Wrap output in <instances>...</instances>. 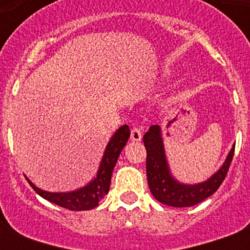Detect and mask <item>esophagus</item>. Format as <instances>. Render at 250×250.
<instances>
[{
  "label": "esophagus",
  "instance_id": "obj_1",
  "mask_svg": "<svg viewBox=\"0 0 250 250\" xmlns=\"http://www.w3.org/2000/svg\"><path fill=\"white\" fill-rule=\"evenodd\" d=\"M141 137H143L141 129L137 128V127H133V128L131 129V140H132V141H140Z\"/></svg>",
  "mask_w": 250,
  "mask_h": 250
}]
</instances>
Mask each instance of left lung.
<instances>
[{
	"mask_svg": "<svg viewBox=\"0 0 250 250\" xmlns=\"http://www.w3.org/2000/svg\"><path fill=\"white\" fill-rule=\"evenodd\" d=\"M144 145L149 189L157 201L172 208H189L210 197L225 180L235 152V145H232L223 165L209 179L188 184L178 180L171 172L160 125H152L149 128L144 135Z\"/></svg>",
	"mask_w": 250,
	"mask_h": 250,
	"instance_id": "obj_1",
	"label": "left lung"
}]
</instances>
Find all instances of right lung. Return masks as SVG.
<instances>
[{
	"mask_svg": "<svg viewBox=\"0 0 250 250\" xmlns=\"http://www.w3.org/2000/svg\"><path fill=\"white\" fill-rule=\"evenodd\" d=\"M128 139V125H123L110 137L109 143L104 150V156L101 158L96 176H93V179L89 183H86L85 186L80 187L78 189L68 190V192H49L35 186L27 176L25 179L28 180L29 186L32 187L37 194H40L42 198L61 208L72 210V211L94 209L96 206H98V202L109 193L111 174L117 165L122 149L125 148Z\"/></svg>",
	"mask_w": 250,
	"mask_h": 250,
	"instance_id": "right-lung-1",
	"label": "right lung"
}]
</instances>
